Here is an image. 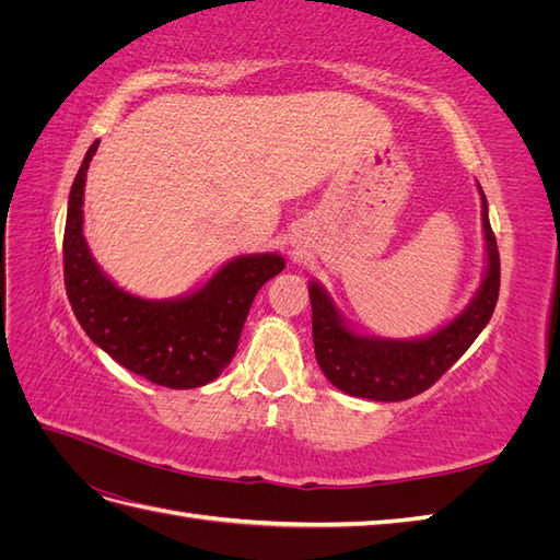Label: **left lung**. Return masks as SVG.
<instances>
[{
  "label": "left lung",
  "instance_id": "obj_1",
  "mask_svg": "<svg viewBox=\"0 0 560 560\" xmlns=\"http://www.w3.org/2000/svg\"><path fill=\"white\" fill-rule=\"evenodd\" d=\"M479 186V184H477ZM481 194L486 268L477 294L444 327L420 338H383L354 331L319 282H308L313 343L319 369L346 395L374 401H401L425 393L463 358L490 315L500 292V254Z\"/></svg>",
  "mask_w": 560,
  "mask_h": 560
}]
</instances>
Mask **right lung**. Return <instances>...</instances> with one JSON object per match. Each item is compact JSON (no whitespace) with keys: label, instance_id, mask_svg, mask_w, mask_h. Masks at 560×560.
<instances>
[{"label":"right lung","instance_id":"add662e5","mask_svg":"<svg viewBox=\"0 0 560 560\" xmlns=\"http://www.w3.org/2000/svg\"><path fill=\"white\" fill-rule=\"evenodd\" d=\"M100 140L74 177L65 222L67 299L91 341L114 362L147 381L189 389L212 383L238 350L249 306L284 268L276 252L226 261L196 292L177 299H142L121 290L93 259L83 235V186Z\"/></svg>","mask_w":560,"mask_h":560}]
</instances>
